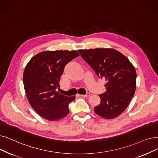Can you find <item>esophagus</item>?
Instances as JSON below:
<instances>
[{
	"label": "esophagus",
	"instance_id": "1",
	"mask_svg": "<svg viewBox=\"0 0 158 158\" xmlns=\"http://www.w3.org/2000/svg\"><path fill=\"white\" fill-rule=\"evenodd\" d=\"M81 96H82V97H84V98H87V97H89V96L90 95V93H87L86 94H81L80 95Z\"/></svg>",
	"mask_w": 158,
	"mask_h": 158
}]
</instances>
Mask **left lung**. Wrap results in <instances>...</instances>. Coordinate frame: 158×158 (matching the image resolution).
I'll return each mask as SVG.
<instances>
[{"label": "left lung", "instance_id": "8db88e82", "mask_svg": "<svg viewBox=\"0 0 158 158\" xmlns=\"http://www.w3.org/2000/svg\"><path fill=\"white\" fill-rule=\"evenodd\" d=\"M81 57L98 77L104 79L106 91L100 94L101 102L94 108L96 114L107 119L117 118L125 110L134 95L136 71L128 59L112 48L78 50Z\"/></svg>", "mask_w": 158, "mask_h": 158}]
</instances>
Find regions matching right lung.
I'll use <instances>...</instances> for the list:
<instances>
[{
	"label": "right lung",
	"mask_w": 158,
	"mask_h": 158,
	"mask_svg": "<svg viewBox=\"0 0 158 158\" xmlns=\"http://www.w3.org/2000/svg\"><path fill=\"white\" fill-rule=\"evenodd\" d=\"M79 54L75 50L44 51L34 56L23 73L25 92L31 107L43 118L56 121L69 113L68 105L75 99L56 90L65 66Z\"/></svg>",
	"instance_id": "right-lung-1"
}]
</instances>
